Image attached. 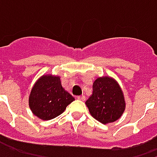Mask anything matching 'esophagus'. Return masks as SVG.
<instances>
[{
    "instance_id": "esophagus-1",
    "label": "esophagus",
    "mask_w": 157,
    "mask_h": 157,
    "mask_svg": "<svg viewBox=\"0 0 157 157\" xmlns=\"http://www.w3.org/2000/svg\"><path fill=\"white\" fill-rule=\"evenodd\" d=\"M77 99L81 100V101H85V96L84 95H79V96H77Z\"/></svg>"
}]
</instances>
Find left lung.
I'll list each match as a JSON object with an SVG mask.
<instances>
[{"label":"left lung","mask_w":157,"mask_h":157,"mask_svg":"<svg viewBox=\"0 0 157 157\" xmlns=\"http://www.w3.org/2000/svg\"><path fill=\"white\" fill-rule=\"evenodd\" d=\"M85 105L91 115L104 124L118 120L125 110L123 90L117 81L110 76L94 80L93 94Z\"/></svg>","instance_id":"1"}]
</instances>
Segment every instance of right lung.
Masks as SVG:
<instances>
[{"mask_svg":"<svg viewBox=\"0 0 157 157\" xmlns=\"http://www.w3.org/2000/svg\"><path fill=\"white\" fill-rule=\"evenodd\" d=\"M75 98L62 86L58 75H44L33 84L29 95V107L33 113L44 121L63 113Z\"/></svg>","mask_w":157,"mask_h":157,"instance_id":"1","label":"right lung"}]
</instances>
